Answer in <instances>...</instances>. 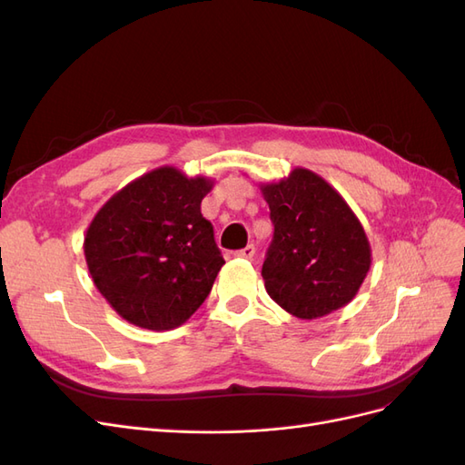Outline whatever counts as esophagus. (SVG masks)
I'll return each mask as SVG.
<instances>
[{
	"mask_svg": "<svg viewBox=\"0 0 465 465\" xmlns=\"http://www.w3.org/2000/svg\"><path fill=\"white\" fill-rule=\"evenodd\" d=\"M254 254H256V248H254V244H248L246 248L234 252V256H236V258H244V260L254 258Z\"/></svg>",
	"mask_w": 465,
	"mask_h": 465,
	"instance_id": "34e87169",
	"label": "esophagus"
}]
</instances>
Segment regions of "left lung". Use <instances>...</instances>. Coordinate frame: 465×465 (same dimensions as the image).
<instances>
[{
	"instance_id": "8db88e82",
	"label": "left lung",
	"mask_w": 465,
	"mask_h": 465,
	"mask_svg": "<svg viewBox=\"0 0 465 465\" xmlns=\"http://www.w3.org/2000/svg\"><path fill=\"white\" fill-rule=\"evenodd\" d=\"M260 190L275 227L262 267L267 294L301 320L347 306L371 270L372 250L343 195L302 166Z\"/></svg>"
}]
</instances>
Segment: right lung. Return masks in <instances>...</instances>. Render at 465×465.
<instances>
[{
    "mask_svg": "<svg viewBox=\"0 0 465 465\" xmlns=\"http://www.w3.org/2000/svg\"><path fill=\"white\" fill-rule=\"evenodd\" d=\"M209 176L164 164L118 190L83 241L94 287L137 328L174 330L198 311L224 263L202 200Z\"/></svg>",
    "mask_w": 465,
    "mask_h": 465,
    "instance_id": "obj_1",
    "label": "right lung"
}]
</instances>
